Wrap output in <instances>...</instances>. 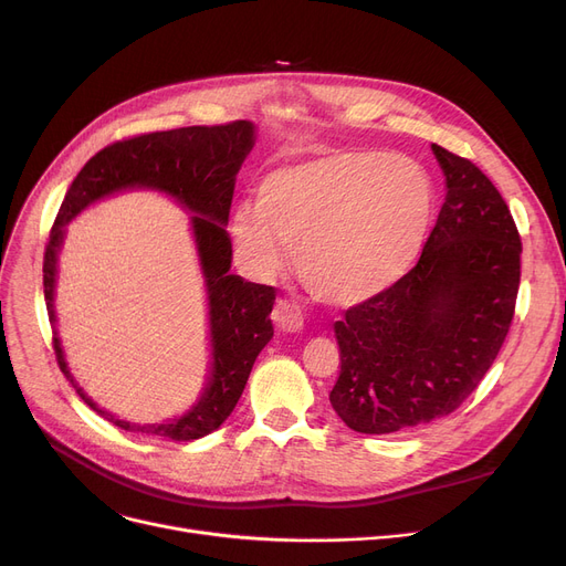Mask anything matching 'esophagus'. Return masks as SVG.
Instances as JSON below:
<instances>
[{"instance_id":"esophagus-1","label":"esophagus","mask_w":566,"mask_h":566,"mask_svg":"<svg viewBox=\"0 0 566 566\" xmlns=\"http://www.w3.org/2000/svg\"><path fill=\"white\" fill-rule=\"evenodd\" d=\"M273 323L282 333H298L303 328V314L286 298H280L273 307Z\"/></svg>"}]
</instances>
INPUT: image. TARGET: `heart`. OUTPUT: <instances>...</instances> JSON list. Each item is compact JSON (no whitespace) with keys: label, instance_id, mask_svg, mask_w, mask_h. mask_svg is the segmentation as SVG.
I'll use <instances>...</instances> for the list:
<instances>
[{"label":"heart","instance_id":"heart-1","mask_svg":"<svg viewBox=\"0 0 566 566\" xmlns=\"http://www.w3.org/2000/svg\"><path fill=\"white\" fill-rule=\"evenodd\" d=\"M427 171L403 156L337 151L261 178L256 203L231 213L248 271L268 280L286 263L333 305L363 303L392 286L415 261L431 216Z\"/></svg>","mask_w":566,"mask_h":566}]
</instances>
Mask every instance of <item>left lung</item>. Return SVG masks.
I'll return each mask as SVG.
<instances>
[{"instance_id":"1","label":"left lung","mask_w":566,"mask_h":566,"mask_svg":"<svg viewBox=\"0 0 566 566\" xmlns=\"http://www.w3.org/2000/svg\"><path fill=\"white\" fill-rule=\"evenodd\" d=\"M448 195L420 261L335 321V412L360 433H395L454 412L504 344L521 284V235L491 178L431 144Z\"/></svg>"}]
</instances>
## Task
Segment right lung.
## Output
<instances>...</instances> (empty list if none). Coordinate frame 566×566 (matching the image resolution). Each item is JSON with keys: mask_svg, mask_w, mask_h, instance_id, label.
I'll return each instance as SVG.
<instances>
[{"mask_svg": "<svg viewBox=\"0 0 566 566\" xmlns=\"http://www.w3.org/2000/svg\"><path fill=\"white\" fill-rule=\"evenodd\" d=\"M254 144L250 122L222 126H188L163 133H144L118 139L88 160L59 208L43 256V293L50 323H54V275L56 252L64 238V224L84 206L124 188H156L176 197L192 213V229L201 256L211 307L213 371L208 388L190 412L169 424H130L114 420L88 399L66 369L64 350L56 333L52 337L59 369L75 385L77 395L105 420L126 431H139L171 440H197L216 431L241 399L252 365L261 348L273 337L275 286L254 284L231 275V238L224 229L233 199L235 174Z\"/></svg>", "mask_w": 566, "mask_h": 566, "instance_id": "1", "label": "right lung"}]
</instances>
